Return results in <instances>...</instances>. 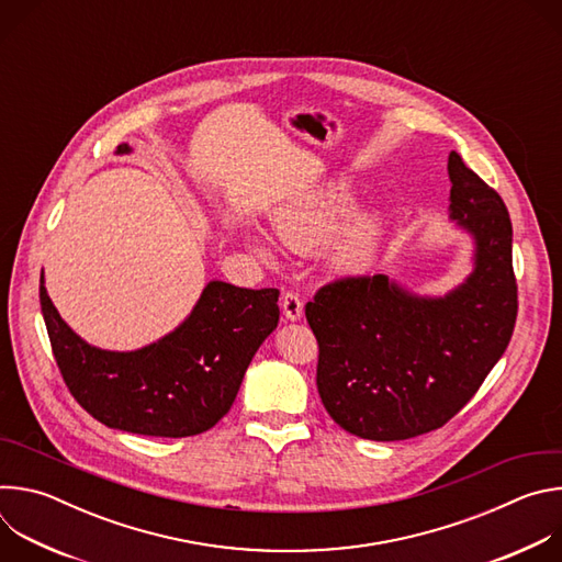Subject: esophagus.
Listing matches in <instances>:
<instances>
[{"mask_svg":"<svg viewBox=\"0 0 562 562\" xmlns=\"http://www.w3.org/2000/svg\"><path fill=\"white\" fill-rule=\"evenodd\" d=\"M282 311H284V317L286 319H300L302 313H304V304H302V297L297 291H286L282 295Z\"/></svg>","mask_w":562,"mask_h":562,"instance_id":"esophagus-1","label":"esophagus"}]
</instances>
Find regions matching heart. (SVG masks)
Segmentation results:
<instances>
[{"mask_svg":"<svg viewBox=\"0 0 562 562\" xmlns=\"http://www.w3.org/2000/svg\"><path fill=\"white\" fill-rule=\"evenodd\" d=\"M356 195L347 182H331L319 187L284 209L276 220V231L282 243L297 251L311 254L327 245V239L336 233L340 222L353 211ZM384 222L373 215H358L349 220L334 237L329 247V265L340 276L364 273L382 245ZM260 254L269 258L262 247Z\"/></svg>","mask_w":562,"mask_h":562,"instance_id":"obj_1","label":"heart"}]
</instances>
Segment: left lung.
Listing matches in <instances>:
<instances>
[{"label":"left lung","instance_id":"1","mask_svg":"<svg viewBox=\"0 0 562 562\" xmlns=\"http://www.w3.org/2000/svg\"><path fill=\"white\" fill-rule=\"evenodd\" d=\"M449 217L473 235V271L445 297H418L386 276L317 289V393L349 434L391 442L447 425L505 353L518 315L512 220L503 198L449 153Z\"/></svg>","mask_w":562,"mask_h":562}]
</instances>
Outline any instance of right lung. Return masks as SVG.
Here are the masks:
<instances>
[{"mask_svg":"<svg viewBox=\"0 0 562 562\" xmlns=\"http://www.w3.org/2000/svg\"><path fill=\"white\" fill-rule=\"evenodd\" d=\"M120 144L117 153H128ZM278 289H239L213 280L184 323L137 351L87 345L59 317L46 289L40 302L53 356L70 395L111 429L187 438L222 420L251 358L278 327Z\"/></svg>","mask_w":562,"mask_h":562,"instance_id":"obj_1","label":"right lung"}]
</instances>
